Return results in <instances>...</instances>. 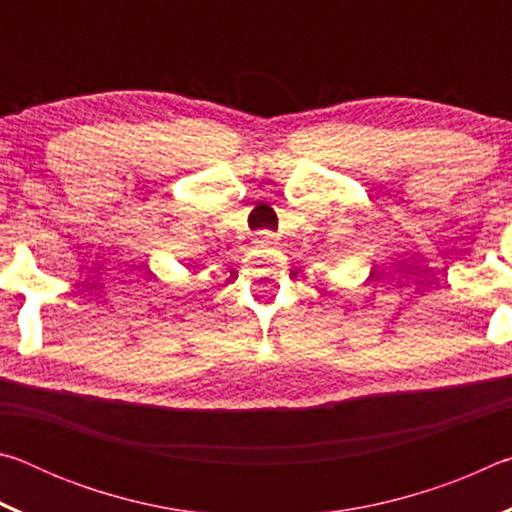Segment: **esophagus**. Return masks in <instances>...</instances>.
Masks as SVG:
<instances>
[{
  "label": "esophagus",
  "mask_w": 512,
  "mask_h": 512,
  "mask_svg": "<svg viewBox=\"0 0 512 512\" xmlns=\"http://www.w3.org/2000/svg\"><path fill=\"white\" fill-rule=\"evenodd\" d=\"M255 244H257V246H264V248H275V246H277V239H275L273 232L264 230V232H259V235H257Z\"/></svg>",
  "instance_id": "obj_1"
}]
</instances>
